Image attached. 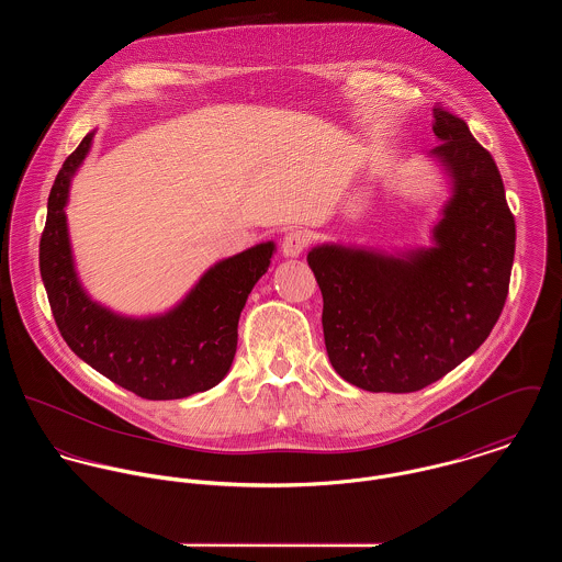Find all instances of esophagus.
<instances>
[{"mask_svg":"<svg viewBox=\"0 0 562 562\" xmlns=\"http://www.w3.org/2000/svg\"><path fill=\"white\" fill-rule=\"evenodd\" d=\"M307 246V236L303 232H288L281 241V250L285 257H299Z\"/></svg>","mask_w":562,"mask_h":562,"instance_id":"1","label":"esophagus"}]
</instances>
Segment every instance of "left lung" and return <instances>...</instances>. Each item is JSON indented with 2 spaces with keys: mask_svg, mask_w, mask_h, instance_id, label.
<instances>
[{
  "mask_svg": "<svg viewBox=\"0 0 562 562\" xmlns=\"http://www.w3.org/2000/svg\"><path fill=\"white\" fill-rule=\"evenodd\" d=\"M430 156L452 199L430 248L401 257L322 244L307 261L321 285L335 372L366 392H417L481 348L499 318L515 257V218L491 154L457 114L432 108Z\"/></svg>",
  "mask_w": 562,
  "mask_h": 562,
  "instance_id": "left-lung-1",
  "label": "left lung"
}]
</instances>
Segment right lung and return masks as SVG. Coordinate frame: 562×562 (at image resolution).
I'll use <instances>...</instances> for the list:
<instances>
[{"label":"right lung","mask_w":562,"mask_h":562,"mask_svg":"<svg viewBox=\"0 0 562 562\" xmlns=\"http://www.w3.org/2000/svg\"><path fill=\"white\" fill-rule=\"evenodd\" d=\"M92 143L65 160L47 201L41 236V277L54 321L69 348L112 383L145 401H177L218 385L236 357L244 303L270 266L272 241L212 266L172 312L158 318H123L92 303L81 290L65 205L71 177Z\"/></svg>","instance_id":"obj_1"}]
</instances>
